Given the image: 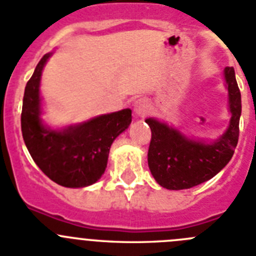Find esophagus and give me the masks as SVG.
<instances>
[{
  "label": "esophagus",
  "instance_id": "obj_1",
  "mask_svg": "<svg viewBox=\"0 0 256 256\" xmlns=\"http://www.w3.org/2000/svg\"><path fill=\"white\" fill-rule=\"evenodd\" d=\"M134 112L139 117H144L146 113L150 112V104L146 99H138L134 103Z\"/></svg>",
  "mask_w": 256,
  "mask_h": 256
}]
</instances>
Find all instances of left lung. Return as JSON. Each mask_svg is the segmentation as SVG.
<instances>
[{
    "instance_id": "obj_1",
    "label": "left lung",
    "mask_w": 256,
    "mask_h": 256,
    "mask_svg": "<svg viewBox=\"0 0 256 256\" xmlns=\"http://www.w3.org/2000/svg\"><path fill=\"white\" fill-rule=\"evenodd\" d=\"M224 80L230 120L228 128L216 140H194L165 122L146 120L152 131L148 166L156 182L166 190H188L198 186L214 178L232 158L238 143L241 92L232 66L224 70Z\"/></svg>"
}]
</instances>
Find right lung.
<instances>
[{"label":"right lung","instance_id":"1","mask_svg":"<svg viewBox=\"0 0 256 256\" xmlns=\"http://www.w3.org/2000/svg\"><path fill=\"white\" fill-rule=\"evenodd\" d=\"M51 54L42 56L26 82L22 110L23 139L36 165L51 180L66 188H82L104 174L113 140L131 124V110L98 116L62 130L44 125L40 82Z\"/></svg>","mask_w":256,"mask_h":256}]
</instances>
